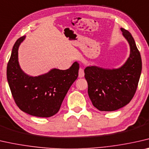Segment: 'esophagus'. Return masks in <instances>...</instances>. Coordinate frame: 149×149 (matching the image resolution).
I'll use <instances>...</instances> for the list:
<instances>
[{
    "label": "esophagus",
    "mask_w": 149,
    "mask_h": 149,
    "mask_svg": "<svg viewBox=\"0 0 149 149\" xmlns=\"http://www.w3.org/2000/svg\"><path fill=\"white\" fill-rule=\"evenodd\" d=\"M84 76V71L82 68H80L79 70V77H83Z\"/></svg>",
    "instance_id": "34e87169"
}]
</instances>
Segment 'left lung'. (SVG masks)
<instances>
[{"instance_id": "8db88e82", "label": "left lung", "mask_w": 149, "mask_h": 149, "mask_svg": "<svg viewBox=\"0 0 149 149\" xmlns=\"http://www.w3.org/2000/svg\"><path fill=\"white\" fill-rule=\"evenodd\" d=\"M120 29L130 46L125 63L116 69L88 65L84 70L89 97L100 111H114L127 105L136 92L141 77L142 60L134 39L128 31Z\"/></svg>"}]
</instances>
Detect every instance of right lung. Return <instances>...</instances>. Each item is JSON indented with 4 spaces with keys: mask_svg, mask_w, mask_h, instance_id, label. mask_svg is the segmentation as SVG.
<instances>
[{
    "mask_svg": "<svg viewBox=\"0 0 149 149\" xmlns=\"http://www.w3.org/2000/svg\"><path fill=\"white\" fill-rule=\"evenodd\" d=\"M25 37H20L13 45L6 69L8 85L15 103L23 112L37 117H51L60 109L69 89L78 77L79 65L75 61L68 70L53 68L37 76L25 74L18 57L19 46Z\"/></svg>",
    "mask_w": 149,
    "mask_h": 149,
    "instance_id": "obj_1",
    "label": "right lung"
}]
</instances>
